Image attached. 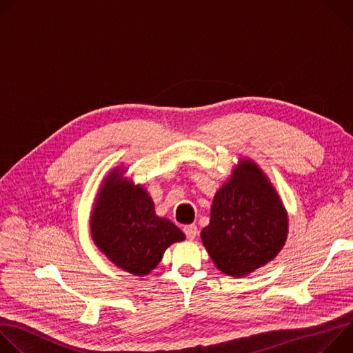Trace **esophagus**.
<instances>
[{"label":"esophagus","mask_w":353,"mask_h":353,"mask_svg":"<svg viewBox=\"0 0 353 353\" xmlns=\"http://www.w3.org/2000/svg\"><path fill=\"white\" fill-rule=\"evenodd\" d=\"M184 233H185V236H187V239L188 240H194L195 239V236L198 234V228H196V225H187V226H184Z\"/></svg>","instance_id":"esophagus-1"}]
</instances>
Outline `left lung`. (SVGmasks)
Returning a JSON list of instances; mask_svg holds the SVG:
<instances>
[{"label":"left lung","instance_id":"8db88e82","mask_svg":"<svg viewBox=\"0 0 353 353\" xmlns=\"http://www.w3.org/2000/svg\"><path fill=\"white\" fill-rule=\"evenodd\" d=\"M288 234V216L281 199L250 161L216 192L210 225L201 239L225 274L244 276L275 259Z\"/></svg>","mask_w":353,"mask_h":353}]
</instances>
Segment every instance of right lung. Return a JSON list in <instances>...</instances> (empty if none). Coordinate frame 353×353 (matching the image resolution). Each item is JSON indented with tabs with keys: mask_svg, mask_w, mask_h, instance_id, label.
I'll return each instance as SVG.
<instances>
[{
	"mask_svg": "<svg viewBox=\"0 0 353 353\" xmlns=\"http://www.w3.org/2000/svg\"><path fill=\"white\" fill-rule=\"evenodd\" d=\"M90 233L96 245L117 267L137 276L149 274L170 244L185 239L174 223L155 215L148 192L127 184L117 170L99 194Z\"/></svg>",
	"mask_w": 353,
	"mask_h": 353,
	"instance_id": "add662e5",
	"label": "right lung"
}]
</instances>
